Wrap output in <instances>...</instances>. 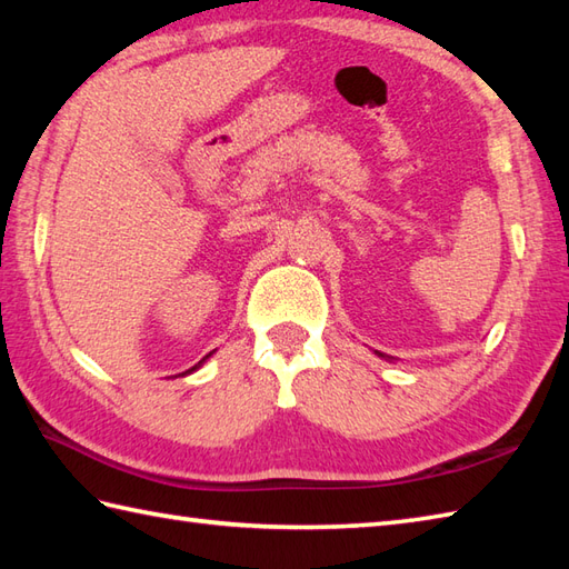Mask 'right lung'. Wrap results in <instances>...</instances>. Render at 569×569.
<instances>
[{
	"label": "right lung",
	"mask_w": 569,
	"mask_h": 569,
	"mask_svg": "<svg viewBox=\"0 0 569 569\" xmlns=\"http://www.w3.org/2000/svg\"><path fill=\"white\" fill-rule=\"evenodd\" d=\"M210 355H212V352H210ZM210 355H208V357H210ZM208 357H202V361H204V359H208ZM202 361H198V365H196V367H192V369H188L186 373H190V371H196V369H200V367H202ZM186 373H183V377H186Z\"/></svg>",
	"instance_id": "right-lung-1"
}]
</instances>
